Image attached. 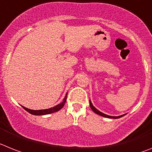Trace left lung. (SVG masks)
Instances as JSON below:
<instances>
[{"mask_svg": "<svg viewBox=\"0 0 152 152\" xmlns=\"http://www.w3.org/2000/svg\"><path fill=\"white\" fill-rule=\"evenodd\" d=\"M89 103H90L91 108V110L93 111H94V113H96V114H97V115H101V116L104 117V118H115V119H116V118H121V117H123L124 115H121V116H110V115H105V114L102 113V112H101V111H98V110L97 109V108H96L95 107H94V105L92 104L91 102V100H90V101H89Z\"/></svg>", "mask_w": 152, "mask_h": 152, "instance_id": "left-lung-1", "label": "left lung"}]
</instances>
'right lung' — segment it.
Here are the masks:
<instances>
[{"instance_id":"obj_1","label":"right lung","mask_w":152,"mask_h":152,"mask_svg":"<svg viewBox=\"0 0 152 152\" xmlns=\"http://www.w3.org/2000/svg\"><path fill=\"white\" fill-rule=\"evenodd\" d=\"M67 93L66 94L65 97L64 98L63 102H61L60 104H58V105L54 106L53 107H50L48 109H43V110H31V109H29V108H27V107H24V106H22L24 110L29 112L30 114H31V115H48V114H51V113H54V112H57L59 110H61L62 107H64V104L66 102V100H67Z\"/></svg>"}]
</instances>
